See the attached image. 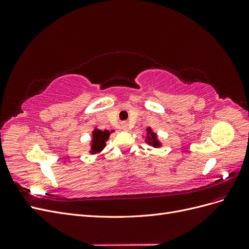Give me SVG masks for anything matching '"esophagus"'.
Returning <instances> with one entry per match:
<instances>
[{
    "label": "esophagus",
    "mask_w": 249,
    "mask_h": 249,
    "mask_svg": "<svg viewBox=\"0 0 249 249\" xmlns=\"http://www.w3.org/2000/svg\"><path fill=\"white\" fill-rule=\"evenodd\" d=\"M123 129H124V130H126V124H123Z\"/></svg>",
    "instance_id": "obj_1"
}]
</instances>
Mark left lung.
<instances>
[{
  "instance_id": "obj_1",
  "label": "left lung",
  "mask_w": 249,
  "mask_h": 249,
  "mask_svg": "<svg viewBox=\"0 0 249 249\" xmlns=\"http://www.w3.org/2000/svg\"><path fill=\"white\" fill-rule=\"evenodd\" d=\"M145 141L148 143L149 145H153L154 147H160L161 146V143L159 142V140H158L157 135L152 130H150V127H148V129H147V136H146Z\"/></svg>"
}]
</instances>
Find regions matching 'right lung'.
I'll list each match as a JSON object with an SVG mask.
<instances>
[{"mask_svg": "<svg viewBox=\"0 0 249 249\" xmlns=\"http://www.w3.org/2000/svg\"><path fill=\"white\" fill-rule=\"evenodd\" d=\"M110 132L105 130L101 131L95 129L92 132V141H91V149H90V153L96 154L100 153L106 146V141L109 139Z\"/></svg>", "mask_w": 249, "mask_h": 249, "instance_id": "1", "label": "right lung"}]
</instances>
